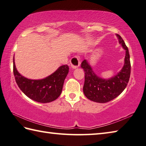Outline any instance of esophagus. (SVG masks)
I'll return each mask as SVG.
<instances>
[{
  "label": "esophagus",
  "mask_w": 146,
  "mask_h": 146,
  "mask_svg": "<svg viewBox=\"0 0 146 146\" xmlns=\"http://www.w3.org/2000/svg\"><path fill=\"white\" fill-rule=\"evenodd\" d=\"M70 65L72 68H77L79 65H80V58L78 56H76L72 58V59L70 60Z\"/></svg>",
  "instance_id": "34e87169"
}]
</instances>
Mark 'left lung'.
Masks as SVG:
<instances>
[{"label":"left lung","mask_w":146,"mask_h":146,"mask_svg":"<svg viewBox=\"0 0 146 146\" xmlns=\"http://www.w3.org/2000/svg\"><path fill=\"white\" fill-rule=\"evenodd\" d=\"M116 36L126 54L124 65L116 76L109 79L100 78L94 72L86 60L81 63V67L85 74L84 94L89 100L95 102L106 103L116 98L125 89L130 79L131 65L128 49L121 37L118 34Z\"/></svg>","instance_id":"8db88e82"}]
</instances>
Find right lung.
Masks as SVG:
<instances>
[{
    "label": "right lung",
    "instance_id": "1",
    "mask_svg": "<svg viewBox=\"0 0 146 146\" xmlns=\"http://www.w3.org/2000/svg\"><path fill=\"white\" fill-rule=\"evenodd\" d=\"M68 70V66L64 65L45 78L30 79L18 72L13 58V72L18 87L25 95L37 102L48 103L58 98Z\"/></svg>",
    "mask_w": 146,
    "mask_h": 146
}]
</instances>
